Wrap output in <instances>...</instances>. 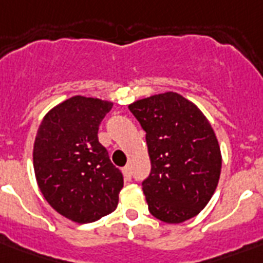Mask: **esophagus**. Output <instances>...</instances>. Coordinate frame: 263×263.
<instances>
[{
	"mask_svg": "<svg viewBox=\"0 0 263 263\" xmlns=\"http://www.w3.org/2000/svg\"><path fill=\"white\" fill-rule=\"evenodd\" d=\"M123 175L125 176V179H129L131 177V166L127 165V166H124L123 168Z\"/></svg>",
	"mask_w": 263,
	"mask_h": 263,
	"instance_id": "1",
	"label": "esophagus"
}]
</instances>
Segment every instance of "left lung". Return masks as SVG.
I'll return each mask as SVG.
<instances>
[{"instance_id":"8db88e82","label":"left lung","mask_w":263,"mask_h":263,"mask_svg":"<svg viewBox=\"0 0 263 263\" xmlns=\"http://www.w3.org/2000/svg\"><path fill=\"white\" fill-rule=\"evenodd\" d=\"M128 109L146 131L152 172L142 185L148 212L168 224L199 214L216 191L222 164L206 116L173 91L138 99Z\"/></svg>"}]
</instances>
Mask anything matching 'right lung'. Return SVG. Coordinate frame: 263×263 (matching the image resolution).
Returning <instances> with one entry per match:
<instances>
[{
	"label": "right lung",
	"instance_id": "add662e5",
	"mask_svg": "<svg viewBox=\"0 0 263 263\" xmlns=\"http://www.w3.org/2000/svg\"><path fill=\"white\" fill-rule=\"evenodd\" d=\"M113 102L75 95L47 111L34 142V171L47 203L88 224L117 208L123 175L99 143L98 128Z\"/></svg>",
	"mask_w": 263,
	"mask_h": 263
}]
</instances>
